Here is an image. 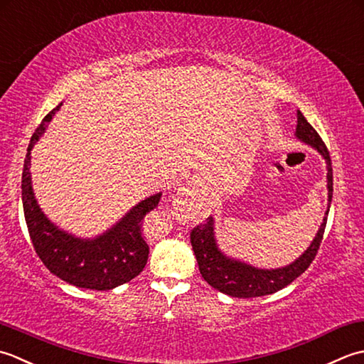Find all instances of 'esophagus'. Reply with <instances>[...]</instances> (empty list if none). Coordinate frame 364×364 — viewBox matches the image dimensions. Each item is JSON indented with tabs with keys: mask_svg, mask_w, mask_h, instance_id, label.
<instances>
[{
	"mask_svg": "<svg viewBox=\"0 0 364 364\" xmlns=\"http://www.w3.org/2000/svg\"><path fill=\"white\" fill-rule=\"evenodd\" d=\"M177 195H179V196H190L191 195V190H188V188H181L179 190V193H177Z\"/></svg>",
	"mask_w": 364,
	"mask_h": 364,
	"instance_id": "1",
	"label": "esophagus"
}]
</instances>
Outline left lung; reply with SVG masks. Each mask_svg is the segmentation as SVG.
Listing matches in <instances>:
<instances>
[{
    "label": "left lung",
    "mask_w": 364,
    "mask_h": 364,
    "mask_svg": "<svg viewBox=\"0 0 364 364\" xmlns=\"http://www.w3.org/2000/svg\"><path fill=\"white\" fill-rule=\"evenodd\" d=\"M295 136L303 141V143L314 147V149L325 159V161H327L328 204H331L333 169L330 152L322 138L318 136V133L313 129V125L305 119V116H303L300 111L296 113ZM328 210L330 209L325 212L323 223L318 228L314 240L311 242L305 253L292 264L281 267V269L270 270L257 269V267L240 262L237 261V259L228 257L225 253H221L217 240H215L213 218L209 217L204 223L193 228L190 234L191 247L193 251H195L199 272H201L203 278L213 289H217V291L226 295L239 296V299H253V296H262L277 292L279 289L291 284L295 278H299L311 265V262L314 261L317 250L321 247L325 226H327Z\"/></svg>",
    "instance_id": "8db88e82"
}]
</instances>
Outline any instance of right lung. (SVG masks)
<instances>
[{"instance_id":"right-lung-1","label":"right lung","mask_w":364,"mask_h":364,"mask_svg":"<svg viewBox=\"0 0 364 364\" xmlns=\"http://www.w3.org/2000/svg\"><path fill=\"white\" fill-rule=\"evenodd\" d=\"M61 105L63 103H59L43 117L28 146L21 174V201L28 232L37 256L53 275L77 287L109 291L129 283L143 272L149 257L143 220L146 213L159 205L161 193H155L138 203L122 220L95 239H78L51 223L34 198L29 168L31 149Z\"/></svg>"}]
</instances>
